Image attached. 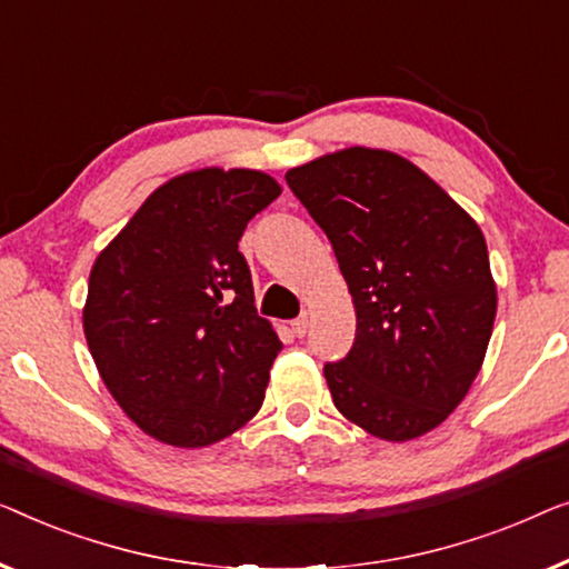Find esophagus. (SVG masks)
<instances>
[{
    "instance_id": "obj_1",
    "label": "esophagus",
    "mask_w": 569,
    "mask_h": 569,
    "mask_svg": "<svg viewBox=\"0 0 569 569\" xmlns=\"http://www.w3.org/2000/svg\"><path fill=\"white\" fill-rule=\"evenodd\" d=\"M291 330H293L296 338H303V335H307V330H309V317H307V315H301L299 319H293V322H291Z\"/></svg>"
}]
</instances>
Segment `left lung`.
Instances as JSON below:
<instances>
[{
    "label": "left lung",
    "instance_id": "left-lung-1",
    "mask_svg": "<svg viewBox=\"0 0 569 569\" xmlns=\"http://www.w3.org/2000/svg\"><path fill=\"white\" fill-rule=\"evenodd\" d=\"M286 182L353 296V348L325 363L335 407L383 441L438 428L477 379L498 311L477 221L395 151L350 147Z\"/></svg>",
    "mask_w": 569,
    "mask_h": 569
}]
</instances>
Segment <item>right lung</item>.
Instances as JSON below:
<instances>
[{"label": "right lung", "mask_w": 569, "mask_h": 569, "mask_svg": "<svg viewBox=\"0 0 569 569\" xmlns=\"http://www.w3.org/2000/svg\"><path fill=\"white\" fill-rule=\"evenodd\" d=\"M278 196L258 170L178 174L94 260L87 346L121 410L157 441L211 446L260 410L283 346L254 309L239 239Z\"/></svg>", "instance_id": "right-lung-1"}]
</instances>
